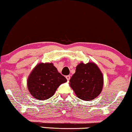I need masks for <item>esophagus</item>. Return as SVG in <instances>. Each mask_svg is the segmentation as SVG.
<instances>
[{"mask_svg":"<svg viewBox=\"0 0 132 132\" xmlns=\"http://www.w3.org/2000/svg\"><path fill=\"white\" fill-rule=\"evenodd\" d=\"M66 78H67V80L68 81H69L70 79V75L66 76Z\"/></svg>","mask_w":132,"mask_h":132,"instance_id":"1","label":"esophagus"}]
</instances>
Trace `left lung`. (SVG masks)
Returning <instances> with one entry per match:
<instances>
[{
    "instance_id": "obj_1",
    "label": "left lung",
    "mask_w": 132,
    "mask_h": 132,
    "mask_svg": "<svg viewBox=\"0 0 132 132\" xmlns=\"http://www.w3.org/2000/svg\"><path fill=\"white\" fill-rule=\"evenodd\" d=\"M104 84L103 75L94 62H81L70 80V86L78 98L91 101L101 93Z\"/></svg>"
}]
</instances>
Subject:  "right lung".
I'll use <instances>...</instances> for the list:
<instances>
[{
    "instance_id": "right-lung-1",
    "label": "right lung",
    "mask_w": 132,
    "mask_h": 132,
    "mask_svg": "<svg viewBox=\"0 0 132 132\" xmlns=\"http://www.w3.org/2000/svg\"><path fill=\"white\" fill-rule=\"evenodd\" d=\"M67 81L53 63H39L28 76L27 86L32 97L38 100H46L52 97L57 88Z\"/></svg>"
}]
</instances>
